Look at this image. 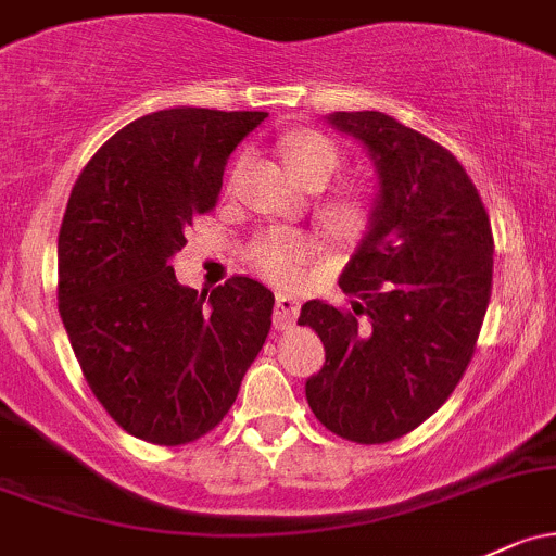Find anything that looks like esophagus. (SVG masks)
I'll use <instances>...</instances> for the list:
<instances>
[{
	"instance_id": "esophagus-1",
	"label": "esophagus",
	"mask_w": 556,
	"mask_h": 556,
	"mask_svg": "<svg viewBox=\"0 0 556 556\" xmlns=\"http://www.w3.org/2000/svg\"><path fill=\"white\" fill-rule=\"evenodd\" d=\"M296 318H300V300H296L294 294H286V291H280V294L276 296V315H273L276 328L286 331V328H291L296 324Z\"/></svg>"
}]
</instances>
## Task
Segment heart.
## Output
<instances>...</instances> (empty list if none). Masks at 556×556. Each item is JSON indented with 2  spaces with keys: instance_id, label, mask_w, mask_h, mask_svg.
Masks as SVG:
<instances>
[{
  "instance_id": "b5f03b06",
  "label": "heart",
  "mask_w": 556,
  "mask_h": 556,
  "mask_svg": "<svg viewBox=\"0 0 556 556\" xmlns=\"http://www.w3.org/2000/svg\"><path fill=\"white\" fill-rule=\"evenodd\" d=\"M286 164L291 166L302 182L309 180H328L339 166V151L326 135L309 132H294L286 137ZM236 175V169H232ZM324 214L328 223L333 225L342 236H361L363 230L371 223V206L363 195H339L331 199L324 206ZM320 252V241L315 232L300 230V228H278L262 230L249 247V262L262 273L265 278L276 280V283H289L300 276L302 265H307L315 254Z\"/></svg>"
}]
</instances>
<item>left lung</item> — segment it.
<instances>
[{
    "label": "left lung",
    "mask_w": 556,
    "mask_h": 556,
    "mask_svg": "<svg viewBox=\"0 0 556 556\" xmlns=\"http://www.w3.org/2000/svg\"><path fill=\"white\" fill-rule=\"evenodd\" d=\"M328 122L368 148L379 195L339 276L352 309L302 304L300 326L326 350L304 392L333 434L379 445L427 421L467 371L491 302L493 232L475 182L440 142L379 111Z\"/></svg>",
    "instance_id": "1"
}]
</instances>
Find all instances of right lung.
I'll return each mask as SVG.
<instances>
[{"mask_svg":"<svg viewBox=\"0 0 556 556\" xmlns=\"http://www.w3.org/2000/svg\"><path fill=\"white\" fill-rule=\"evenodd\" d=\"M265 111L169 109L118 129L89 159L58 236V309L89 390L153 445L212 432L273 324L270 289L232 276L180 286L185 230L217 206L223 172Z\"/></svg>","mask_w":556,"mask_h":556,"instance_id":"right-lung-1","label":"right lung"}]
</instances>
